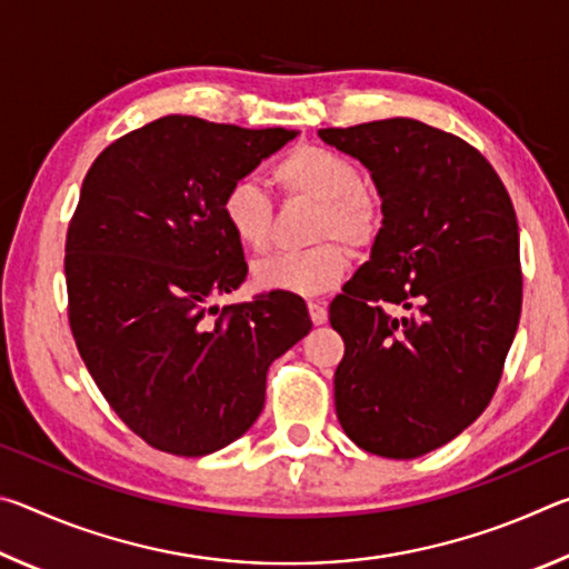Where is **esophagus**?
Here are the masks:
<instances>
[{
	"instance_id": "obj_1",
	"label": "esophagus",
	"mask_w": 569,
	"mask_h": 569,
	"mask_svg": "<svg viewBox=\"0 0 569 569\" xmlns=\"http://www.w3.org/2000/svg\"><path fill=\"white\" fill-rule=\"evenodd\" d=\"M308 313H311V321L316 326L329 321V311H326V303H321V301H308Z\"/></svg>"
}]
</instances>
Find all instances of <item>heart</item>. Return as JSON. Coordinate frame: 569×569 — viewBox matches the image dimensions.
Segmentation results:
<instances>
[{
    "instance_id": "b5f03b06",
    "label": "heart",
    "mask_w": 569,
    "mask_h": 569,
    "mask_svg": "<svg viewBox=\"0 0 569 569\" xmlns=\"http://www.w3.org/2000/svg\"><path fill=\"white\" fill-rule=\"evenodd\" d=\"M273 178L293 196L319 203L313 240L339 238L351 248L369 246L379 233V200L363 188L359 166L341 152L298 146L276 162ZM220 213L230 233L250 253H263L273 236V206L261 182L240 178L230 182L220 200ZM349 258L339 243H319L301 253H278L253 268V281L268 291L316 296L341 281Z\"/></svg>"
}]
</instances>
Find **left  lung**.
Returning <instances> with one entry per match:
<instances>
[{
    "label": "left lung",
    "mask_w": 569,
    "mask_h": 569,
    "mask_svg": "<svg viewBox=\"0 0 569 569\" xmlns=\"http://www.w3.org/2000/svg\"><path fill=\"white\" fill-rule=\"evenodd\" d=\"M371 172L381 228L329 306L346 353L336 417L356 447L427 455L492 401L522 311L517 216L502 180L457 134L391 118L319 130ZM401 305L409 315L393 317Z\"/></svg>",
    "instance_id": "obj_1"
}]
</instances>
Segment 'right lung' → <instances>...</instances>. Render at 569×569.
<instances>
[{"mask_svg": "<svg viewBox=\"0 0 569 569\" xmlns=\"http://www.w3.org/2000/svg\"><path fill=\"white\" fill-rule=\"evenodd\" d=\"M296 130L168 114L104 148L67 230L77 351L150 447L206 457L253 427L268 366L311 331L303 298L213 306L246 281L220 200Z\"/></svg>", "mask_w": 569, "mask_h": 569, "instance_id": "obj_1", "label": "right lung"}]
</instances>
